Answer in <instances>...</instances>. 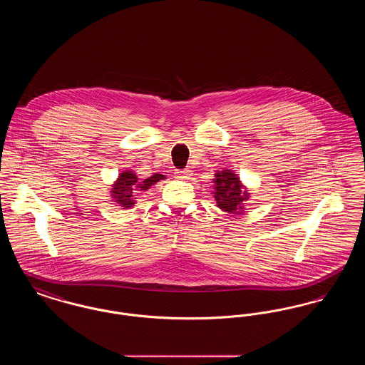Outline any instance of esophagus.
I'll return each mask as SVG.
<instances>
[{
	"instance_id": "34e87169",
	"label": "esophagus",
	"mask_w": 365,
	"mask_h": 365,
	"mask_svg": "<svg viewBox=\"0 0 365 365\" xmlns=\"http://www.w3.org/2000/svg\"><path fill=\"white\" fill-rule=\"evenodd\" d=\"M175 175H176V178H179V179H189L191 176V171L190 170H180V171H176Z\"/></svg>"
}]
</instances>
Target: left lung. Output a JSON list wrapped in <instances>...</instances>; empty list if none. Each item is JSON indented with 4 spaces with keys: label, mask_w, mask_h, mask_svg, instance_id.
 <instances>
[{
    "label": "left lung",
    "mask_w": 365,
    "mask_h": 365,
    "mask_svg": "<svg viewBox=\"0 0 365 365\" xmlns=\"http://www.w3.org/2000/svg\"><path fill=\"white\" fill-rule=\"evenodd\" d=\"M213 183L212 194L217 208L234 215L243 213L245 202L250 198V192L241 182L238 174L231 170L216 171Z\"/></svg>",
    "instance_id": "obj_1"
}]
</instances>
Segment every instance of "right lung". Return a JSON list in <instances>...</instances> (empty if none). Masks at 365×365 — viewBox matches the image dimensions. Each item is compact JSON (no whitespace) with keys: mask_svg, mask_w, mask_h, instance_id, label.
<instances>
[{"mask_svg":"<svg viewBox=\"0 0 365 365\" xmlns=\"http://www.w3.org/2000/svg\"><path fill=\"white\" fill-rule=\"evenodd\" d=\"M163 179H165L164 175L155 174L140 182L134 171L125 170L120 173L119 178L112 183L110 197L120 208H133L134 204L137 202L135 195L138 194L139 191L149 190L153 185H156L157 182H160Z\"/></svg>","mask_w":365,"mask_h":365,"instance_id":"right-lung-1","label":"right lung"}]
</instances>
